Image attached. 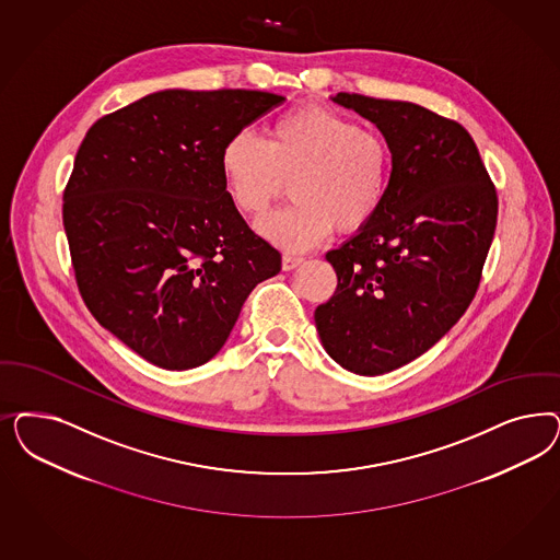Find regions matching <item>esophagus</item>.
I'll use <instances>...</instances> for the list:
<instances>
[{"mask_svg": "<svg viewBox=\"0 0 560 560\" xmlns=\"http://www.w3.org/2000/svg\"><path fill=\"white\" fill-rule=\"evenodd\" d=\"M301 264H303V257H299V255H292V253L282 255V270L284 271L294 270Z\"/></svg>", "mask_w": 560, "mask_h": 560, "instance_id": "esophagus-1", "label": "esophagus"}]
</instances>
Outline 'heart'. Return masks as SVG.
Instances as JSON below:
<instances>
[{"mask_svg":"<svg viewBox=\"0 0 560 560\" xmlns=\"http://www.w3.org/2000/svg\"><path fill=\"white\" fill-rule=\"evenodd\" d=\"M220 168L236 210L266 214L290 183L287 208L257 224L276 247L305 252L338 226L359 231L383 206L392 179L389 145L380 133L338 113L305 103L273 119L266 140L235 133L220 154Z\"/></svg>","mask_w":560,"mask_h":560,"instance_id":"heart-1","label":"heart"}]
</instances>
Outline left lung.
<instances>
[{"mask_svg":"<svg viewBox=\"0 0 560 560\" xmlns=\"http://www.w3.org/2000/svg\"><path fill=\"white\" fill-rule=\"evenodd\" d=\"M331 101L375 124L392 152L387 198L357 235L325 253L338 289L315 308L325 352L375 377L424 354L466 313L499 201L459 124L406 101L348 92Z\"/></svg>","mask_w":560,"mask_h":560,"instance_id":"8db88e82","label":"left lung"}]
</instances>
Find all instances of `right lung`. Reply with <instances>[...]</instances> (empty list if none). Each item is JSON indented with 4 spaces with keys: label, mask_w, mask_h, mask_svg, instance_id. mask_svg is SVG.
<instances>
[{
    "label": "right lung",
    "mask_w": 560,
    "mask_h": 560,
    "mask_svg": "<svg viewBox=\"0 0 560 560\" xmlns=\"http://www.w3.org/2000/svg\"><path fill=\"white\" fill-rule=\"evenodd\" d=\"M284 96L154 92L89 129L63 194L78 289L94 319L161 369L214 359L280 253L238 214L224 144Z\"/></svg>",
    "instance_id": "obj_1"
}]
</instances>
